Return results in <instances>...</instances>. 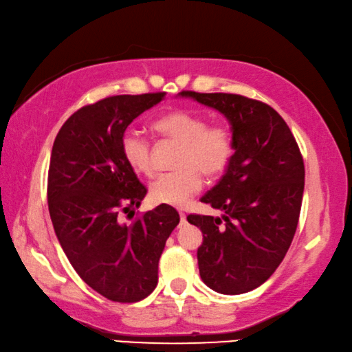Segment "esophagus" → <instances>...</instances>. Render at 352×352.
I'll return each mask as SVG.
<instances>
[{
  "label": "esophagus",
  "instance_id": "obj_1",
  "mask_svg": "<svg viewBox=\"0 0 352 352\" xmlns=\"http://www.w3.org/2000/svg\"><path fill=\"white\" fill-rule=\"evenodd\" d=\"M180 221L182 222H186V214L183 213V211H180Z\"/></svg>",
  "mask_w": 352,
  "mask_h": 352
}]
</instances>
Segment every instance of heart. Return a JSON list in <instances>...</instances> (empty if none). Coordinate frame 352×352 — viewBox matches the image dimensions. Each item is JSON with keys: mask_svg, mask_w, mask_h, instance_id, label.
<instances>
[{"mask_svg": "<svg viewBox=\"0 0 352 352\" xmlns=\"http://www.w3.org/2000/svg\"><path fill=\"white\" fill-rule=\"evenodd\" d=\"M153 128L163 138L180 144L177 170L160 175L150 185L153 202L185 206L202 188V174L214 180L230 166L235 155V138L224 124L208 125L202 114L188 109L170 111L155 120ZM125 163L139 175H152V148L141 133L126 130L120 139Z\"/></svg>", "mask_w": 352, "mask_h": 352, "instance_id": "1", "label": "heart"}]
</instances>
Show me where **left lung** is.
Instances as JSON below:
<instances>
[{
    "label": "left lung",
    "mask_w": 352,
    "mask_h": 352,
    "mask_svg": "<svg viewBox=\"0 0 352 352\" xmlns=\"http://www.w3.org/2000/svg\"><path fill=\"white\" fill-rule=\"evenodd\" d=\"M182 96L221 111L235 138L230 166L200 199L224 216H188L204 233L197 249L200 277L217 293H248L272 276L296 233L302 155L287 122L260 100L222 92Z\"/></svg>",
    "instance_id": "8db88e82"
}]
</instances>
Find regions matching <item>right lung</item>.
I'll list each match as a JSON object with an SVG mask.
<instances>
[{
    "label": "right lung",
    "instance_id": "right-lung-1",
    "mask_svg": "<svg viewBox=\"0 0 352 352\" xmlns=\"http://www.w3.org/2000/svg\"><path fill=\"white\" fill-rule=\"evenodd\" d=\"M164 96H114L82 106L53 144L47 197L56 236L78 276L114 302H138L153 292L160 256L180 222L170 205L135 214L147 188L120 152L126 126Z\"/></svg>",
    "mask_w": 352,
    "mask_h": 352
}]
</instances>
